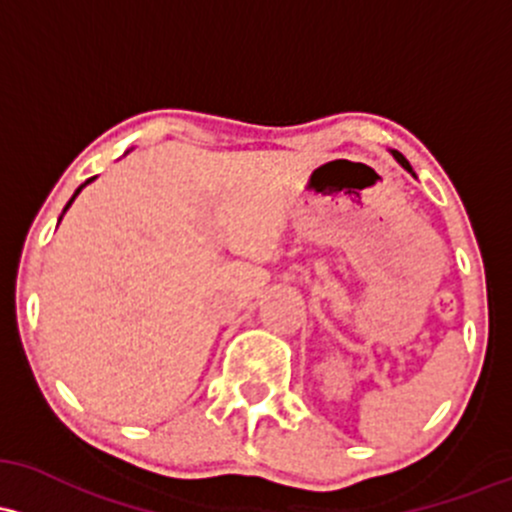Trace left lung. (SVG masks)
<instances>
[{"mask_svg":"<svg viewBox=\"0 0 512 512\" xmlns=\"http://www.w3.org/2000/svg\"><path fill=\"white\" fill-rule=\"evenodd\" d=\"M393 157H396V160H398V162H401V165H403V167H406V170H408V172H413V170H411V165H408V160H406V157H403L401 153H396V150H393Z\"/></svg>","mask_w":512,"mask_h":512,"instance_id":"8db88e82","label":"left lung"}]
</instances>
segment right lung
Instances as JSON below:
<instances>
[{"label": "right lung", "instance_id": "obj_1", "mask_svg": "<svg viewBox=\"0 0 512 512\" xmlns=\"http://www.w3.org/2000/svg\"><path fill=\"white\" fill-rule=\"evenodd\" d=\"M80 189H82V187H80ZM80 189H77V192H75V196H77V194H80ZM75 196H72V199H75ZM72 199H70V204H72ZM70 204H67V206H70ZM67 206H65V209H67Z\"/></svg>", "mask_w": 512, "mask_h": 512}]
</instances>
